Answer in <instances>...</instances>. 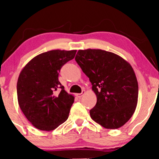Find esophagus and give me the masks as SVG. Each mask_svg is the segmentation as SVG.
Segmentation results:
<instances>
[{
  "label": "esophagus",
  "instance_id": "obj_1",
  "mask_svg": "<svg viewBox=\"0 0 159 159\" xmlns=\"http://www.w3.org/2000/svg\"><path fill=\"white\" fill-rule=\"evenodd\" d=\"M84 93H85V90H83L82 91L81 93H78V94H77V96L79 98H81L83 96V95L84 94Z\"/></svg>",
  "mask_w": 159,
  "mask_h": 159
}]
</instances>
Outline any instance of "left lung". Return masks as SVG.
<instances>
[{
    "label": "left lung",
    "instance_id": "8db88e82",
    "mask_svg": "<svg viewBox=\"0 0 159 159\" xmlns=\"http://www.w3.org/2000/svg\"><path fill=\"white\" fill-rule=\"evenodd\" d=\"M75 61L92 84L97 103L90 117L106 129H118L133 115L138 83L131 65L121 56L101 49L79 50Z\"/></svg>",
    "mask_w": 159,
    "mask_h": 159
}]
</instances>
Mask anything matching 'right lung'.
<instances>
[{
	"mask_svg": "<svg viewBox=\"0 0 159 159\" xmlns=\"http://www.w3.org/2000/svg\"><path fill=\"white\" fill-rule=\"evenodd\" d=\"M76 50H53L26 64L17 81L19 107L37 129L51 131L67 120L75 97L58 81L61 69L75 58Z\"/></svg>",
	"mask_w": 159,
	"mask_h": 159,
	"instance_id": "1",
	"label": "right lung"
}]
</instances>
